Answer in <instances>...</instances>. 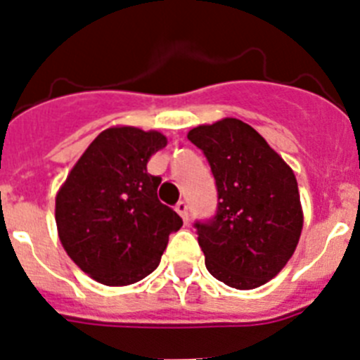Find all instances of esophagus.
<instances>
[{"mask_svg":"<svg viewBox=\"0 0 360 360\" xmlns=\"http://www.w3.org/2000/svg\"><path fill=\"white\" fill-rule=\"evenodd\" d=\"M174 209H176L178 214L182 216V219L187 224V221H189V207H187V202L180 200V202H178L176 205H174Z\"/></svg>","mask_w":360,"mask_h":360,"instance_id":"obj_1","label":"esophagus"}]
</instances>
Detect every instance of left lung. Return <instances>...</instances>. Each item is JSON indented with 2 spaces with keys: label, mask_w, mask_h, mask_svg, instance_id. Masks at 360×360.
<instances>
[{
  "label": "left lung",
  "mask_w": 360,
  "mask_h": 360,
  "mask_svg": "<svg viewBox=\"0 0 360 360\" xmlns=\"http://www.w3.org/2000/svg\"><path fill=\"white\" fill-rule=\"evenodd\" d=\"M187 139L207 158L218 191L214 216L195 221L205 266L238 290L262 287L287 265L301 236L294 171L238 119L193 128Z\"/></svg>",
  "instance_id": "left-lung-1"
}]
</instances>
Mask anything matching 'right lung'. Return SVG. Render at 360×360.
Segmentation results:
<instances>
[{"label":"right lung","instance_id":"1","mask_svg":"<svg viewBox=\"0 0 360 360\" xmlns=\"http://www.w3.org/2000/svg\"><path fill=\"white\" fill-rule=\"evenodd\" d=\"M165 144L158 131L104 129L57 193L59 240L95 281L124 287L144 279L160 263L171 232L182 227L158 200L162 178L148 173L149 158Z\"/></svg>","mask_w":360,"mask_h":360}]
</instances>
